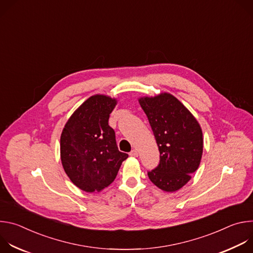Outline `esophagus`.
Masks as SVG:
<instances>
[{
    "mask_svg": "<svg viewBox=\"0 0 253 253\" xmlns=\"http://www.w3.org/2000/svg\"><path fill=\"white\" fill-rule=\"evenodd\" d=\"M129 155L132 156V157H138V151H137L136 149H133V150L129 153Z\"/></svg>",
    "mask_w": 253,
    "mask_h": 253,
    "instance_id": "esophagus-1",
    "label": "esophagus"
}]
</instances>
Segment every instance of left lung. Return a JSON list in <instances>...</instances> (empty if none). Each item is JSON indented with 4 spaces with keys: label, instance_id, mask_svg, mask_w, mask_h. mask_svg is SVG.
Returning <instances> with one entry per match:
<instances>
[{
    "label": "left lung",
    "instance_id": "1",
    "mask_svg": "<svg viewBox=\"0 0 253 253\" xmlns=\"http://www.w3.org/2000/svg\"><path fill=\"white\" fill-rule=\"evenodd\" d=\"M160 153L159 164L148 177L160 189L173 192L184 186L200 164L202 131L193 115L174 96L164 93L141 98Z\"/></svg>",
    "mask_w": 253,
    "mask_h": 253
}]
</instances>
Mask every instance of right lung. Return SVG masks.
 <instances>
[{
    "label": "right lung",
    "mask_w": 253,
    "mask_h": 253,
    "mask_svg": "<svg viewBox=\"0 0 253 253\" xmlns=\"http://www.w3.org/2000/svg\"><path fill=\"white\" fill-rule=\"evenodd\" d=\"M116 100L95 95L66 123L61 135V160L70 180L86 192L101 191L117 176L128 154L118 150L115 131L108 124Z\"/></svg>",
    "instance_id": "obj_1"
}]
</instances>
